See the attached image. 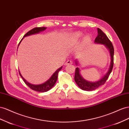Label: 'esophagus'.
<instances>
[{"mask_svg": "<svg viewBox=\"0 0 129 129\" xmlns=\"http://www.w3.org/2000/svg\"><path fill=\"white\" fill-rule=\"evenodd\" d=\"M72 64V61L71 60H67V62H65V65H71Z\"/></svg>", "mask_w": 129, "mask_h": 129, "instance_id": "1", "label": "esophagus"}]
</instances>
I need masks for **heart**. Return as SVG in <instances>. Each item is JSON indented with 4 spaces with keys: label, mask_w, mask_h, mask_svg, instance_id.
<instances>
[{
    "label": "heart",
    "mask_w": 129,
    "mask_h": 129,
    "mask_svg": "<svg viewBox=\"0 0 129 129\" xmlns=\"http://www.w3.org/2000/svg\"><path fill=\"white\" fill-rule=\"evenodd\" d=\"M83 36V34L80 32H75L74 34H73L71 37H70V41L71 42H75L78 41V40H79ZM90 40V37L89 36H87L86 37V38H85V40L86 42L89 41Z\"/></svg>",
    "instance_id": "b5f03b06"
}]
</instances>
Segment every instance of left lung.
<instances>
[{"mask_svg": "<svg viewBox=\"0 0 129 129\" xmlns=\"http://www.w3.org/2000/svg\"><path fill=\"white\" fill-rule=\"evenodd\" d=\"M98 35L94 40V43L97 44H104L107 47L110 51V56H111V62L109 70L105 75L100 80L95 82H91L87 81L84 79L82 76L80 74L79 69L77 68L76 69L75 75V80L76 84L81 89L84 91H92L97 89L98 87L102 85H104L106 82V80L109 78V77L111 73L112 68L113 67V55H114V48L112 43L109 40L106 35L103 32L100 28H97ZM76 65H78V61H76Z\"/></svg>", "mask_w": 129, "mask_h": 129, "instance_id": "1", "label": "left lung"}]
</instances>
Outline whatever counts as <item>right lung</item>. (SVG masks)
Segmentation results:
<instances>
[{
	"mask_svg": "<svg viewBox=\"0 0 129 129\" xmlns=\"http://www.w3.org/2000/svg\"><path fill=\"white\" fill-rule=\"evenodd\" d=\"M46 28H47V27H45L34 28L33 29H32V30H31L30 31H29L28 32H27L26 34L24 36L23 38L24 37H26V36H28L36 34H38V33L46 30ZM22 39L20 40V42H19V45L20 44ZM61 69H62V67H61L60 68L58 69L56 71V72H55L53 73V74L52 75V76L50 77V78L49 80H47L46 82H45V83H44L41 84H39V85H34V84H31L30 83H29L23 78V76H22L20 74V72H19V75H20V77L22 78V79H23L25 83L26 84V85L29 87H30V89H31L33 90H35L36 91L40 92H46L47 91L50 90L51 89V88H52L54 86L55 83H56V82H57L59 71Z\"/></svg>",
	"mask_w": 129,
	"mask_h": 129,
	"instance_id": "add662e5",
	"label": "right lung"
}]
</instances>
